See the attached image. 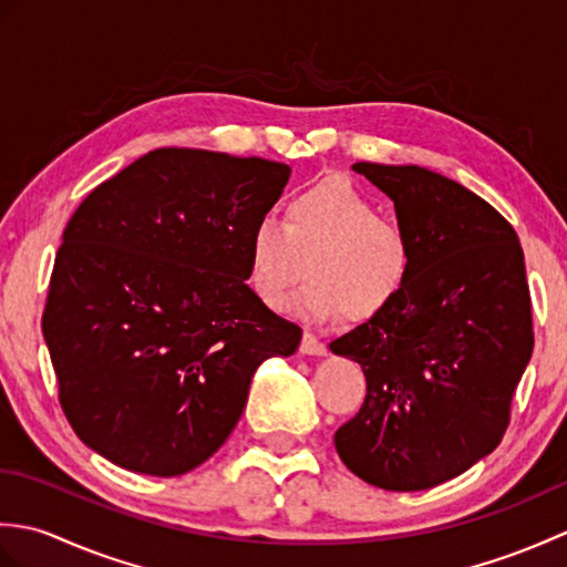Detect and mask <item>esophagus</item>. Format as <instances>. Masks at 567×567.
Instances as JSON below:
<instances>
[{
	"label": "esophagus",
	"instance_id": "34e87169",
	"mask_svg": "<svg viewBox=\"0 0 567 567\" xmlns=\"http://www.w3.org/2000/svg\"><path fill=\"white\" fill-rule=\"evenodd\" d=\"M299 351H302L305 355H327V343H323L321 339H317L315 333L305 331L302 343H299Z\"/></svg>",
	"mask_w": 567,
	"mask_h": 567
}]
</instances>
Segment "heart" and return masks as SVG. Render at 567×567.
I'll list each match as a JSON object with an SVG mask.
<instances>
[{
  "mask_svg": "<svg viewBox=\"0 0 567 567\" xmlns=\"http://www.w3.org/2000/svg\"><path fill=\"white\" fill-rule=\"evenodd\" d=\"M246 280L268 309L290 302L305 268L299 309L317 319L368 321L384 315L414 275V240L404 224L348 179H321L285 199L282 224L258 219L246 246Z\"/></svg>",
  "mask_w": 567,
  "mask_h": 567,
  "instance_id": "1",
  "label": "heart"
}]
</instances>
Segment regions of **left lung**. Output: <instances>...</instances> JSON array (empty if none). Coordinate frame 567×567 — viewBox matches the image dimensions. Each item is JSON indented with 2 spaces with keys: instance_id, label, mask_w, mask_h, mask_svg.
<instances>
[{
  "instance_id": "8db88e82",
  "label": "left lung",
  "mask_w": 567,
  "mask_h": 567,
  "mask_svg": "<svg viewBox=\"0 0 567 567\" xmlns=\"http://www.w3.org/2000/svg\"><path fill=\"white\" fill-rule=\"evenodd\" d=\"M394 202L414 275L384 315L331 341L368 394L333 443L353 475L390 492L457 477L499 445L534 351L519 236L475 192L419 165L355 163Z\"/></svg>"
}]
</instances>
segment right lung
Instances as JSON below:
<instances>
[{
    "mask_svg": "<svg viewBox=\"0 0 567 567\" xmlns=\"http://www.w3.org/2000/svg\"><path fill=\"white\" fill-rule=\"evenodd\" d=\"M290 179L265 158L158 148L94 187L63 231L43 339L58 400L92 451L175 477L231 436L265 358L297 323L246 285V246Z\"/></svg>",
    "mask_w": 567,
    "mask_h": 567,
    "instance_id": "right-lung-1",
    "label": "right lung"
}]
</instances>
